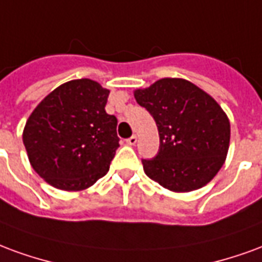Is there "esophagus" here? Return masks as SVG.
Segmentation results:
<instances>
[{"label":"esophagus","mask_w":262,"mask_h":262,"mask_svg":"<svg viewBox=\"0 0 262 262\" xmlns=\"http://www.w3.org/2000/svg\"><path fill=\"white\" fill-rule=\"evenodd\" d=\"M137 141H138V138H137V135H133V137H129V138L127 139V144L131 145V146H134V145L137 144Z\"/></svg>","instance_id":"esophagus-1"}]
</instances>
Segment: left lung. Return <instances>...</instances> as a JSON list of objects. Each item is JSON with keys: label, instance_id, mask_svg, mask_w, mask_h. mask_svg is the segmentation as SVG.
<instances>
[{"label": "left lung", "instance_id": "1", "mask_svg": "<svg viewBox=\"0 0 262 262\" xmlns=\"http://www.w3.org/2000/svg\"><path fill=\"white\" fill-rule=\"evenodd\" d=\"M139 106L154 117L159 152L142 160L146 176L174 192L207 186L226 160L230 123L207 92L181 78H163L134 91Z\"/></svg>", "mask_w": 262, "mask_h": 262}]
</instances>
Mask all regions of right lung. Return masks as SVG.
I'll return each instance as SVG.
<instances>
[{"instance_id": "1", "label": "right lung", "mask_w": 262, "mask_h": 262, "mask_svg": "<svg viewBox=\"0 0 262 262\" xmlns=\"http://www.w3.org/2000/svg\"><path fill=\"white\" fill-rule=\"evenodd\" d=\"M110 91L88 78L66 82L37 104L24 128L32 167L50 186L81 191L106 174L120 146Z\"/></svg>"}]
</instances>
